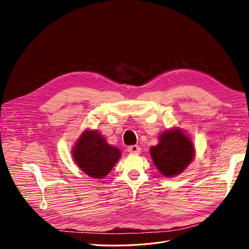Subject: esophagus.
<instances>
[{"instance_id": "34e87169", "label": "esophagus", "mask_w": 249, "mask_h": 249, "mask_svg": "<svg viewBox=\"0 0 249 249\" xmlns=\"http://www.w3.org/2000/svg\"><path fill=\"white\" fill-rule=\"evenodd\" d=\"M127 149L130 153L137 154L140 152V146H138V145H131V146H129Z\"/></svg>"}]
</instances>
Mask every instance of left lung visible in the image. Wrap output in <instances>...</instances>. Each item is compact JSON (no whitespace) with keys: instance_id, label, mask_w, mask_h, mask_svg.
Returning <instances> with one entry per match:
<instances>
[{"instance_id":"obj_1","label":"left lung","mask_w":249,"mask_h":249,"mask_svg":"<svg viewBox=\"0 0 249 249\" xmlns=\"http://www.w3.org/2000/svg\"><path fill=\"white\" fill-rule=\"evenodd\" d=\"M153 162L165 177L180 174L191 163L195 150L192 141L178 129L160 135V143L150 148Z\"/></svg>"}]
</instances>
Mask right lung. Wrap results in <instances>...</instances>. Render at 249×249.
<instances>
[{
  "mask_svg": "<svg viewBox=\"0 0 249 249\" xmlns=\"http://www.w3.org/2000/svg\"><path fill=\"white\" fill-rule=\"evenodd\" d=\"M72 155L84 173L91 178H103L119 160L121 152L108 144L97 131H86L78 139Z\"/></svg>",
  "mask_w": 249,
  "mask_h": 249,
  "instance_id": "1",
  "label": "right lung"
}]
</instances>
